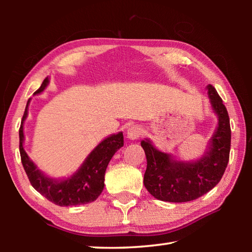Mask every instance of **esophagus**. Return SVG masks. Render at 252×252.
<instances>
[{
	"mask_svg": "<svg viewBox=\"0 0 252 252\" xmlns=\"http://www.w3.org/2000/svg\"><path fill=\"white\" fill-rule=\"evenodd\" d=\"M142 133H143V130H142L141 126H132L131 127L127 129L126 136L130 140H136L142 135Z\"/></svg>",
	"mask_w": 252,
	"mask_h": 252,
	"instance_id": "esophagus-1",
	"label": "esophagus"
}]
</instances>
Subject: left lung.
<instances>
[{
    "label": "left lung",
    "mask_w": 252,
    "mask_h": 252,
    "mask_svg": "<svg viewBox=\"0 0 252 252\" xmlns=\"http://www.w3.org/2000/svg\"><path fill=\"white\" fill-rule=\"evenodd\" d=\"M208 94L219 121L218 127L210 139V146L199 160H173L168 153L157 150L150 140L141 141L147 157L143 183L150 194L158 200L169 202L192 201L209 192L223 176L231 146L230 120L222 100L210 84L208 85Z\"/></svg>",
    "instance_id": "1"
}]
</instances>
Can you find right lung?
Listing matches in <instances>:
<instances>
[{
    "label": "right lung",
    "instance_id": "1",
    "mask_svg": "<svg viewBox=\"0 0 252 252\" xmlns=\"http://www.w3.org/2000/svg\"><path fill=\"white\" fill-rule=\"evenodd\" d=\"M49 84V78H45L41 87L34 92L39 94L43 92ZM30 99L25 106V111L19 130L20 155L23 168L32 187L49 201L60 207L78 206L94 201L101 194L104 188V174L110 160L114 153L123 147V133L119 132L104 139L93 149L80 169L65 180H55L42 173L36 165L30 160L23 148L24 133L23 123L28 117Z\"/></svg>",
    "mask_w": 252,
    "mask_h": 252
}]
</instances>
